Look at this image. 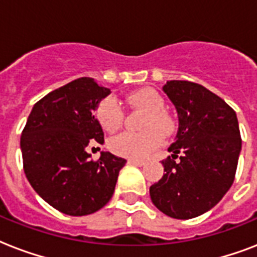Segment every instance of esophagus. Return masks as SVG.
Masks as SVG:
<instances>
[{"instance_id":"34e87169","label":"esophagus","mask_w":257,"mask_h":257,"mask_svg":"<svg viewBox=\"0 0 257 257\" xmlns=\"http://www.w3.org/2000/svg\"><path fill=\"white\" fill-rule=\"evenodd\" d=\"M128 163L132 165H136V167H143L145 164L144 160H136V159H129Z\"/></svg>"}]
</instances>
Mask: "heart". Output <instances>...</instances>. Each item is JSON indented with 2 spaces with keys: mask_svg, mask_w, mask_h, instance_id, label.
<instances>
[{
  "mask_svg": "<svg viewBox=\"0 0 257 257\" xmlns=\"http://www.w3.org/2000/svg\"><path fill=\"white\" fill-rule=\"evenodd\" d=\"M129 104L148 112L141 133L124 132L109 140V149L114 155L126 159H144L157 149L163 137L173 132V121L165 112V101L160 93L152 88H141L126 96ZM96 117L106 132H116L122 125L124 112L114 97H105L96 108ZM161 132L159 133L158 131Z\"/></svg>",
  "mask_w": 257,
  "mask_h": 257,
  "instance_id": "1",
  "label": "heart"
}]
</instances>
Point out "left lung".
<instances>
[{"label":"left lung","mask_w":257,"mask_h":257,"mask_svg":"<svg viewBox=\"0 0 257 257\" xmlns=\"http://www.w3.org/2000/svg\"><path fill=\"white\" fill-rule=\"evenodd\" d=\"M163 90L177 110L179 131L168 148L172 156L161 161L164 176L149 193L167 216L193 219L215 207L235 180L239 122L223 98L196 82L172 80Z\"/></svg>","instance_id":"8db88e82"}]
</instances>
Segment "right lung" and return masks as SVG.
Instances as JSON below:
<instances>
[{
    "label": "right lung",
    "mask_w": 257,
    "mask_h": 257,
    "mask_svg": "<svg viewBox=\"0 0 257 257\" xmlns=\"http://www.w3.org/2000/svg\"><path fill=\"white\" fill-rule=\"evenodd\" d=\"M110 89L81 77L36 102L21 135L24 171L33 189L57 211L94 213L113 196L126 160L101 152L90 160L86 147L104 144L94 110Z\"/></svg>",
    "instance_id": "1"
}]
</instances>
